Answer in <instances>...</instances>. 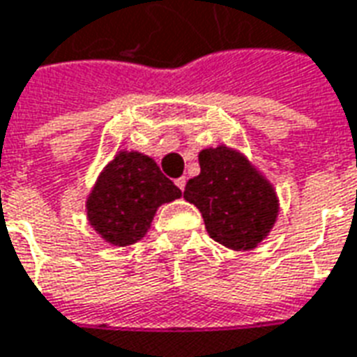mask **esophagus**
I'll return each instance as SVG.
<instances>
[{
  "mask_svg": "<svg viewBox=\"0 0 357 357\" xmlns=\"http://www.w3.org/2000/svg\"><path fill=\"white\" fill-rule=\"evenodd\" d=\"M176 185H178L179 191H183V189H185V178L176 179Z\"/></svg>",
  "mask_w": 357,
  "mask_h": 357,
  "instance_id": "esophagus-1",
  "label": "esophagus"
}]
</instances>
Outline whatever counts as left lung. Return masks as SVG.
Wrapping results in <instances>:
<instances>
[{"mask_svg":"<svg viewBox=\"0 0 357 357\" xmlns=\"http://www.w3.org/2000/svg\"><path fill=\"white\" fill-rule=\"evenodd\" d=\"M199 164L201 174L187 181L183 199L201 210L216 243L233 250L255 248L275 224L273 187L245 156L224 145L204 149Z\"/></svg>","mask_w":357,"mask_h":357,"instance_id":"obj_1","label":"left lung"}]
</instances>
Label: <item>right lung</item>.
<instances>
[{"mask_svg": "<svg viewBox=\"0 0 357 357\" xmlns=\"http://www.w3.org/2000/svg\"><path fill=\"white\" fill-rule=\"evenodd\" d=\"M181 197L156 162L141 153H120L102 170L88 199V218L110 245L137 243L151 227L156 208Z\"/></svg>", "mask_w": 357, "mask_h": 357, "instance_id": "add662e5", "label": "right lung"}]
</instances>
